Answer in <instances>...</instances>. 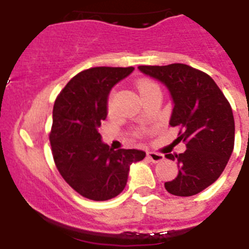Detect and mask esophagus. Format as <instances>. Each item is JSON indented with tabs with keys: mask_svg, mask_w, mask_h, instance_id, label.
Instances as JSON below:
<instances>
[{
	"mask_svg": "<svg viewBox=\"0 0 249 249\" xmlns=\"http://www.w3.org/2000/svg\"><path fill=\"white\" fill-rule=\"evenodd\" d=\"M147 157L153 162V163H158L164 160V156L160 153H156V152H147Z\"/></svg>",
	"mask_w": 249,
	"mask_h": 249,
	"instance_id": "esophagus-1",
	"label": "esophagus"
}]
</instances>
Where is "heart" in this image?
<instances>
[{
    "label": "heart",
    "instance_id": "b5f03b06",
    "mask_svg": "<svg viewBox=\"0 0 249 249\" xmlns=\"http://www.w3.org/2000/svg\"><path fill=\"white\" fill-rule=\"evenodd\" d=\"M157 89V86H156V83L152 82V81L140 80L137 82V89L140 96H143L144 93H147V92L151 91V89Z\"/></svg>",
    "mask_w": 249,
    "mask_h": 249
}]
</instances>
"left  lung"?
Masks as SVG:
<instances>
[{"mask_svg": "<svg viewBox=\"0 0 249 249\" xmlns=\"http://www.w3.org/2000/svg\"><path fill=\"white\" fill-rule=\"evenodd\" d=\"M142 73L167 87L173 102L169 124L181 127L178 140L187 149L166 155L177 160L178 175L164 187L171 195L190 197L218 179L234 147V118L230 102L204 72L183 63L140 66Z\"/></svg>", "mask_w": 249, "mask_h": 249, "instance_id": "8db88e82", "label": "left lung"}]
</instances>
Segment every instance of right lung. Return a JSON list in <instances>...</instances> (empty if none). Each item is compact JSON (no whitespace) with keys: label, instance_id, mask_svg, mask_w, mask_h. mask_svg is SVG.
Masks as SVG:
<instances>
[{"label":"right lung","instance_id":"obj_1","mask_svg":"<svg viewBox=\"0 0 249 249\" xmlns=\"http://www.w3.org/2000/svg\"><path fill=\"white\" fill-rule=\"evenodd\" d=\"M133 70H86L66 85L54 102L50 133L54 163L63 179L92 201H107L120 195L131 164L146 157V152L140 149L109 148L98 132L108 113L109 92Z\"/></svg>","mask_w":249,"mask_h":249}]
</instances>
